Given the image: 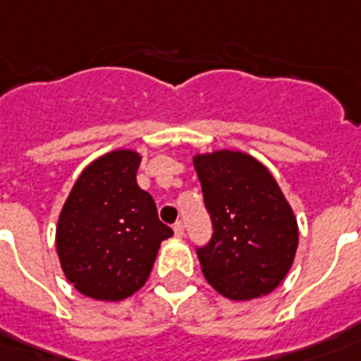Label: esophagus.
I'll return each mask as SVG.
<instances>
[{
    "label": "esophagus",
    "mask_w": 361,
    "mask_h": 361,
    "mask_svg": "<svg viewBox=\"0 0 361 361\" xmlns=\"http://www.w3.org/2000/svg\"><path fill=\"white\" fill-rule=\"evenodd\" d=\"M173 231H175V237H178V239H183V237H184V226H183V222H177V224L173 226Z\"/></svg>",
    "instance_id": "34e87169"
}]
</instances>
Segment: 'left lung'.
Listing matches in <instances>:
<instances>
[{"label":"left lung","mask_w":361,"mask_h":361,"mask_svg":"<svg viewBox=\"0 0 361 361\" xmlns=\"http://www.w3.org/2000/svg\"><path fill=\"white\" fill-rule=\"evenodd\" d=\"M212 219V239L197 250L200 267L231 301L271 294L294 264L300 228L271 171L241 150L192 158Z\"/></svg>","instance_id":"1"}]
</instances>
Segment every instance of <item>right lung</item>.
Here are the masks:
<instances>
[{"label": "right lung", "mask_w": 361, "mask_h": 361, "mask_svg": "<svg viewBox=\"0 0 361 361\" xmlns=\"http://www.w3.org/2000/svg\"><path fill=\"white\" fill-rule=\"evenodd\" d=\"M142 156L118 149L82 169L61 207L56 252L77 292L96 301H122L145 286L164 239L149 192L137 186Z\"/></svg>", "instance_id": "add662e5"}]
</instances>
